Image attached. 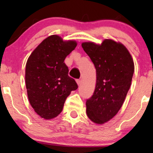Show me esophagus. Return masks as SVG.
Here are the masks:
<instances>
[{"mask_svg": "<svg viewBox=\"0 0 153 153\" xmlns=\"http://www.w3.org/2000/svg\"><path fill=\"white\" fill-rule=\"evenodd\" d=\"M76 82H77V83H78V85H80V83H81V80H80V79H77V80H76Z\"/></svg>", "mask_w": 153, "mask_h": 153, "instance_id": "obj_1", "label": "esophagus"}]
</instances>
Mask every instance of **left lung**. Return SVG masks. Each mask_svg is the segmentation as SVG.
I'll return each mask as SVG.
<instances>
[{
  "label": "left lung",
  "mask_w": 153,
  "mask_h": 153,
  "mask_svg": "<svg viewBox=\"0 0 153 153\" xmlns=\"http://www.w3.org/2000/svg\"><path fill=\"white\" fill-rule=\"evenodd\" d=\"M82 47L96 70L94 94L86 100L88 118L103 124L113 118L122 107L130 88L134 71L133 59L125 47L111 39L101 45L84 42Z\"/></svg>",
  "instance_id": "obj_1"
}]
</instances>
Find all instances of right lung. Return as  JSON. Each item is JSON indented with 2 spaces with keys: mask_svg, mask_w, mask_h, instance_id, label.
Segmentation results:
<instances>
[{
  "mask_svg": "<svg viewBox=\"0 0 153 153\" xmlns=\"http://www.w3.org/2000/svg\"><path fill=\"white\" fill-rule=\"evenodd\" d=\"M77 44L64 42L52 35L40 44L29 56L26 65L28 98L35 112L42 118L53 119L62 112L65 101L72 91L78 88L68 75L65 59Z\"/></svg>",
  "mask_w": 153,
  "mask_h": 153,
  "instance_id": "add662e5",
  "label": "right lung"
}]
</instances>
